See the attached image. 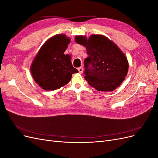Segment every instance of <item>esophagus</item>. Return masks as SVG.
Listing matches in <instances>:
<instances>
[{
    "label": "esophagus",
    "instance_id": "esophagus-1",
    "mask_svg": "<svg viewBox=\"0 0 158 158\" xmlns=\"http://www.w3.org/2000/svg\"><path fill=\"white\" fill-rule=\"evenodd\" d=\"M78 72H79L80 74H82L83 73V68L82 67V66H80V67L78 68Z\"/></svg>",
    "mask_w": 158,
    "mask_h": 158
}]
</instances>
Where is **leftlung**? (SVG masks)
<instances>
[{
    "label": "left lung",
    "instance_id": "obj_1",
    "mask_svg": "<svg viewBox=\"0 0 158 158\" xmlns=\"http://www.w3.org/2000/svg\"><path fill=\"white\" fill-rule=\"evenodd\" d=\"M75 41L86 47L88 57L84 60L85 79L93 88L102 92H112L125 80L128 69L127 57L118 47L102 35L89 39L76 36Z\"/></svg>",
    "mask_w": 158,
    "mask_h": 158
}]
</instances>
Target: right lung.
Listing matches in <instances>:
<instances>
[{"label":"right lung","instance_id":"right-lung-1","mask_svg":"<svg viewBox=\"0 0 158 158\" xmlns=\"http://www.w3.org/2000/svg\"><path fill=\"white\" fill-rule=\"evenodd\" d=\"M70 42L65 35H56L41 47L31 66L35 82L44 90H55L67 84L72 74L78 73L73 67L69 55L64 52Z\"/></svg>","mask_w":158,"mask_h":158}]
</instances>
